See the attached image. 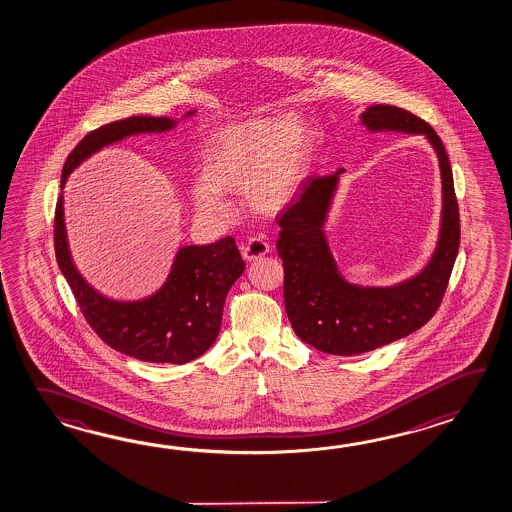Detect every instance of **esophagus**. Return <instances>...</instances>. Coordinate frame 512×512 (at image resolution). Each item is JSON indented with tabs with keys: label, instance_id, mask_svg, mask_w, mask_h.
I'll use <instances>...</instances> for the list:
<instances>
[{
	"label": "esophagus",
	"instance_id": "esophagus-1",
	"mask_svg": "<svg viewBox=\"0 0 512 512\" xmlns=\"http://www.w3.org/2000/svg\"><path fill=\"white\" fill-rule=\"evenodd\" d=\"M240 250H242V257L246 261H257V259H261V257L270 253V244L261 237H255V239L248 240L246 244H242Z\"/></svg>",
	"mask_w": 512,
	"mask_h": 512
}]
</instances>
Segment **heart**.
I'll list each match as a JSON object with an SVG mask.
<instances>
[{
  "instance_id": "b5f03b06",
  "label": "heart",
  "mask_w": 512,
  "mask_h": 512,
  "mask_svg": "<svg viewBox=\"0 0 512 512\" xmlns=\"http://www.w3.org/2000/svg\"><path fill=\"white\" fill-rule=\"evenodd\" d=\"M312 164V135L301 116H250L220 126L202 157V180L191 186L202 217L228 220V193H244L261 215L290 208Z\"/></svg>"
}]
</instances>
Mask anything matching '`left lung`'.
Instances as JSON below:
<instances>
[{
  "mask_svg": "<svg viewBox=\"0 0 512 512\" xmlns=\"http://www.w3.org/2000/svg\"><path fill=\"white\" fill-rule=\"evenodd\" d=\"M359 120L370 133L425 136L436 151L441 173L438 242L427 264L394 286L346 281L324 231L345 169L332 177L308 178L299 200L279 219L277 251L284 266V306L293 332L324 354H365L419 330L438 310L458 255V202L449 157L436 131L394 105H372Z\"/></svg>",
  "mask_w": 512,
  "mask_h": 512,
  "instance_id": "1",
  "label": "left lung"
}]
</instances>
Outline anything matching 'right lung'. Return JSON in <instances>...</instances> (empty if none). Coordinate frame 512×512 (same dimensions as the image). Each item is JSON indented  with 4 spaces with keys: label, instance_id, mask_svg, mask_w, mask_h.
I'll list each match as a JSON object with an SVG mask.
<instances>
[{
    "label": "right lung",
    "instance_id": "add662e5",
    "mask_svg": "<svg viewBox=\"0 0 512 512\" xmlns=\"http://www.w3.org/2000/svg\"><path fill=\"white\" fill-rule=\"evenodd\" d=\"M195 113L189 111L184 118ZM177 124L178 120L166 116H131L96 129L65 160L62 189L74 169L104 147L129 136L167 133ZM54 250L89 326L116 352L147 363L184 365L204 354L219 335L226 295L246 268L233 237H224L206 246L178 248L157 292L135 301L107 297L94 290L74 264L63 219V195L54 215Z\"/></svg>",
    "mask_w": 512,
    "mask_h": 512
}]
</instances>
